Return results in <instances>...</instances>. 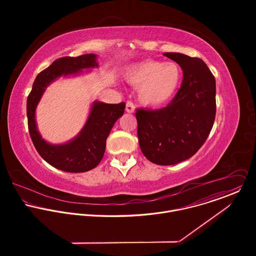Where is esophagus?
Masks as SVG:
<instances>
[{
    "label": "esophagus",
    "instance_id": "34e87169",
    "mask_svg": "<svg viewBox=\"0 0 256 256\" xmlns=\"http://www.w3.org/2000/svg\"><path fill=\"white\" fill-rule=\"evenodd\" d=\"M125 110H126V112H128V113H132L135 110V106L133 104L132 102H127Z\"/></svg>",
    "mask_w": 256,
    "mask_h": 256
}]
</instances>
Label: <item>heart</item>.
I'll list each match as a JSON object with an SVG mask.
<instances>
[{"label": "heart", "mask_w": 256, "mask_h": 256, "mask_svg": "<svg viewBox=\"0 0 256 256\" xmlns=\"http://www.w3.org/2000/svg\"><path fill=\"white\" fill-rule=\"evenodd\" d=\"M125 78L139 88V100L148 108L166 106L176 94L182 80V71L174 62L144 60L130 67Z\"/></svg>", "instance_id": "obj_1"}]
</instances>
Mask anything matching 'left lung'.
Returning a JSON list of instances; mask_svg holds the SVG:
<instances>
[{"label": "left lung", "mask_w": 256, "mask_h": 256, "mask_svg": "<svg viewBox=\"0 0 256 256\" xmlns=\"http://www.w3.org/2000/svg\"><path fill=\"white\" fill-rule=\"evenodd\" d=\"M164 55L180 66V88L166 108L138 110L136 118L144 156L156 164L172 166L195 154L208 138L216 116V80L199 58Z\"/></svg>", "instance_id": "1"}]
</instances>
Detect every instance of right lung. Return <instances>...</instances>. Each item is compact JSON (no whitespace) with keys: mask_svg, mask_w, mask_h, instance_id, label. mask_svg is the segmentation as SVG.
I'll return each instance as SVG.
<instances>
[{"mask_svg":"<svg viewBox=\"0 0 256 256\" xmlns=\"http://www.w3.org/2000/svg\"><path fill=\"white\" fill-rule=\"evenodd\" d=\"M96 54L57 59L37 74L28 98V131L41 158L52 166L67 172H84L94 168L104 158L106 139L116 122L124 113L125 104H104L96 100L80 133L71 141L53 145L46 142L37 129L36 110L46 88L58 78L78 74L84 69L98 67Z\"/></svg>","mask_w":256,"mask_h":256,"instance_id":"right-lung-1","label":"right lung"}]
</instances>
